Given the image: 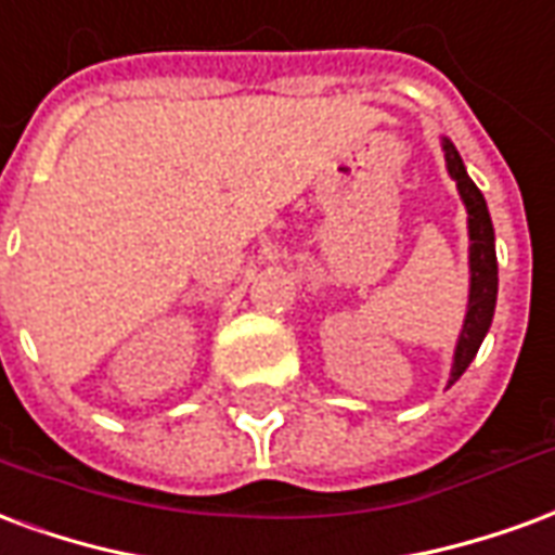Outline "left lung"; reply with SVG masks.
<instances>
[{"instance_id":"1","label":"left lung","mask_w":555,"mask_h":555,"mask_svg":"<svg viewBox=\"0 0 555 555\" xmlns=\"http://www.w3.org/2000/svg\"><path fill=\"white\" fill-rule=\"evenodd\" d=\"M442 154H446V169L449 178L457 183V195L466 207V234H469V297H466V314L461 336L454 345L452 372L449 386L469 369L476 360L481 341L488 336L493 309H496V291H500V273H496V237H493V222H490L488 202L478 190L473 178L466 175V166L452 139H440Z\"/></svg>"}]
</instances>
